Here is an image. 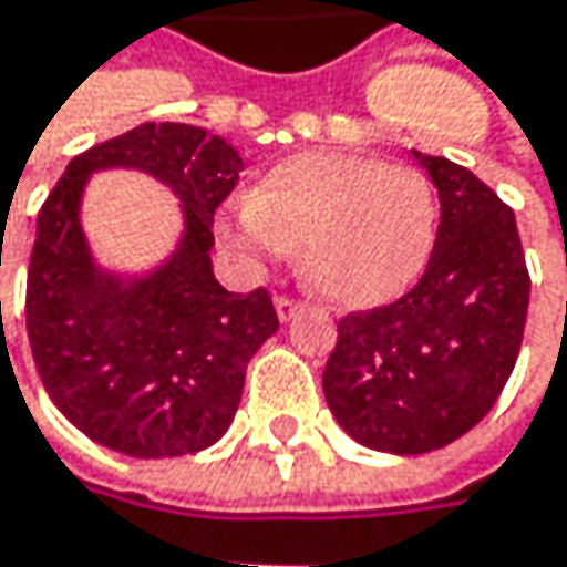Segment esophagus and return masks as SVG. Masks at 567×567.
I'll return each mask as SVG.
<instances>
[{"label":"esophagus","instance_id":"34e87169","mask_svg":"<svg viewBox=\"0 0 567 567\" xmlns=\"http://www.w3.org/2000/svg\"><path fill=\"white\" fill-rule=\"evenodd\" d=\"M301 308H305V305H301L298 298H291V295H279V298H276V311H279L282 321H291Z\"/></svg>","mask_w":567,"mask_h":567}]
</instances>
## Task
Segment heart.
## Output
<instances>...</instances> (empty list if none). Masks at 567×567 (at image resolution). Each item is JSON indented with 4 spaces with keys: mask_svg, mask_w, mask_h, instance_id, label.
I'll return each instance as SVG.
<instances>
[{
    "mask_svg": "<svg viewBox=\"0 0 567 567\" xmlns=\"http://www.w3.org/2000/svg\"><path fill=\"white\" fill-rule=\"evenodd\" d=\"M440 203L410 164L308 151L266 173L259 193L223 216L226 243L252 259H288L301 243L311 285L344 308H371L420 279L436 243Z\"/></svg>",
    "mask_w": 567,
    "mask_h": 567,
    "instance_id": "heart-1",
    "label": "heart"
}]
</instances>
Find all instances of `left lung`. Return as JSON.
Listing matches in <instances>:
<instances>
[{"label":"left lung","instance_id":"8db88e82","mask_svg":"<svg viewBox=\"0 0 567 567\" xmlns=\"http://www.w3.org/2000/svg\"><path fill=\"white\" fill-rule=\"evenodd\" d=\"M416 161L440 196L426 272L391 305L344 315L321 378L341 430L396 456L440 450L493 410L532 288L509 206L446 157Z\"/></svg>","mask_w":567,"mask_h":567}]
</instances>
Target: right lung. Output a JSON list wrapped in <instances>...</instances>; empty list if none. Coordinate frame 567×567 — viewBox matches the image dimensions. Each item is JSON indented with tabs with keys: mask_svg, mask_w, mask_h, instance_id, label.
I'll return each mask as SVG.
<instances>
[{
	"mask_svg": "<svg viewBox=\"0 0 567 567\" xmlns=\"http://www.w3.org/2000/svg\"><path fill=\"white\" fill-rule=\"evenodd\" d=\"M144 169L184 203L187 233L144 280L93 266L76 209L86 176ZM243 157L193 124H141L94 144L61 173L42 203L25 328L55 406L94 443L164 460L213 446L233 423L246 364L279 331L272 295L226 291L213 276V216L233 193Z\"/></svg>",
	"mask_w": 567,
	"mask_h": 567,
	"instance_id": "add662e5",
	"label": "right lung"
}]
</instances>
